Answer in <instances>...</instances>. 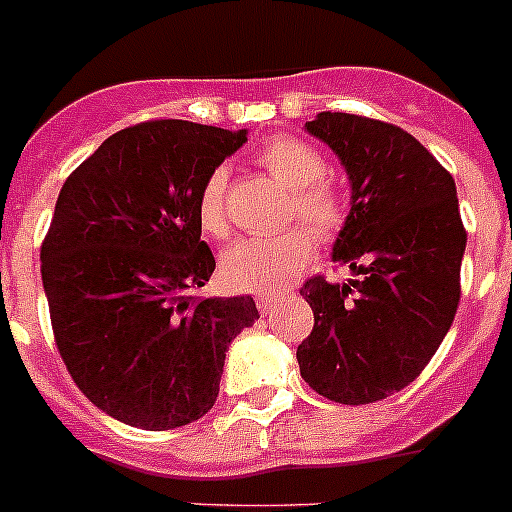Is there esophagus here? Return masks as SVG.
I'll return each mask as SVG.
<instances>
[{
    "label": "esophagus",
    "instance_id": "esophagus-1",
    "mask_svg": "<svg viewBox=\"0 0 512 512\" xmlns=\"http://www.w3.org/2000/svg\"><path fill=\"white\" fill-rule=\"evenodd\" d=\"M279 302H281V299L276 297V294H264V297L256 299V307H259L261 314H269L271 309H274Z\"/></svg>",
    "mask_w": 512,
    "mask_h": 512
}]
</instances>
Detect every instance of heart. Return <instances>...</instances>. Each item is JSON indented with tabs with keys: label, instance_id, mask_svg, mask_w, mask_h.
Returning a JSON list of instances; mask_svg holds the SVG:
<instances>
[{
	"label": "heart",
	"instance_id": "b5f03b06",
	"mask_svg": "<svg viewBox=\"0 0 512 512\" xmlns=\"http://www.w3.org/2000/svg\"><path fill=\"white\" fill-rule=\"evenodd\" d=\"M256 164L289 190L287 220H299L276 236L238 238L220 256V279L236 292H276L287 287L312 259V236L330 243L348 225V200L340 187L325 177L327 164L312 144L294 137H274L256 152ZM228 172L215 167L203 180L195 200V215L203 233L225 238L228 220Z\"/></svg>",
	"mask_w": 512,
	"mask_h": 512
}]
</instances>
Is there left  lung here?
Instances as JSON below:
<instances>
[{
	"mask_svg": "<svg viewBox=\"0 0 512 512\" xmlns=\"http://www.w3.org/2000/svg\"><path fill=\"white\" fill-rule=\"evenodd\" d=\"M307 131L332 147L353 185L332 259L355 279L312 276L299 289L314 312L299 370L320 396L363 406L416 381L442 345L467 231L452 175L401 126L322 111Z\"/></svg>",
	"mask_w": 512,
	"mask_h": 512,
	"instance_id": "8db88e82",
	"label": "left lung"
}]
</instances>
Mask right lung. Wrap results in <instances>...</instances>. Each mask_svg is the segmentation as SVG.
Listing matches in <instances>:
<instances>
[{
	"label": "right lung",
	"instance_id": "right-lung-1",
	"mask_svg": "<svg viewBox=\"0 0 512 512\" xmlns=\"http://www.w3.org/2000/svg\"><path fill=\"white\" fill-rule=\"evenodd\" d=\"M246 131L154 119L126 126L70 172L40 248L58 353L98 409L147 431L213 409L233 337L259 320L251 297L195 289L215 259L195 200Z\"/></svg>",
	"mask_w": 512,
	"mask_h": 512
}]
</instances>
